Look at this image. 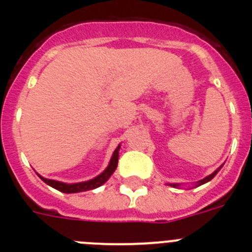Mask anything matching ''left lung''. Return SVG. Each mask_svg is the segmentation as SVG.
I'll return each mask as SVG.
<instances>
[{
    "instance_id": "left-lung-1",
    "label": "left lung",
    "mask_w": 252,
    "mask_h": 252,
    "mask_svg": "<svg viewBox=\"0 0 252 252\" xmlns=\"http://www.w3.org/2000/svg\"><path fill=\"white\" fill-rule=\"evenodd\" d=\"M221 168H222V165H221V166H220V168H217V169H216V170H215V171H213L212 174H209V175H207V177H206V178H203V179H202V180H198L197 183H195V184H194V187H199V186H202V184H204V183H208L209 180H211V179H213V178H215V177H216V174H217L218 171L221 170ZM166 186L174 187V188H179V187H180V186H182V184H180V183H166Z\"/></svg>"
}]
</instances>
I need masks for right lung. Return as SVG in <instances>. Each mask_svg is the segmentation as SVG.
I'll use <instances>...</instances> for the list:
<instances>
[{
	"label": "right lung",
	"mask_w": 252,
	"mask_h": 252,
	"mask_svg": "<svg viewBox=\"0 0 252 252\" xmlns=\"http://www.w3.org/2000/svg\"><path fill=\"white\" fill-rule=\"evenodd\" d=\"M120 148L121 145H119L116 148V150L113 151L112 157H111L110 162H108V165L107 168L102 171L101 174L97 175L95 178L90 180H86V182H79V183H63V182H58V180L54 179H48V178L41 177L40 174L39 178L43 180L44 183H46L48 186L53 187L54 189L59 190V192L63 193H79V192H86V190H92V189L98 188L101 187L102 184H104L107 180L110 179L111 175L115 173L116 168H117V164H119V153H120Z\"/></svg>",
	"instance_id": "1"
}]
</instances>
